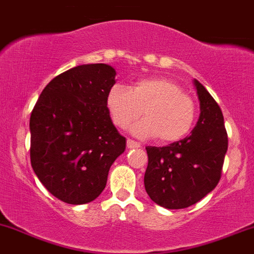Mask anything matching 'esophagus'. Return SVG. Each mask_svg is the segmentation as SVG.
Returning <instances> with one entry per match:
<instances>
[{"label": "esophagus", "instance_id": "esophagus-1", "mask_svg": "<svg viewBox=\"0 0 254 254\" xmlns=\"http://www.w3.org/2000/svg\"><path fill=\"white\" fill-rule=\"evenodd\" d=\"M127 147L129 149H132V148H140L141 147V144L140 143H137V142H135V141H132V140H127Z\"/></svg>", "mask_w": 254, "mask_h": 254}]
</instances>
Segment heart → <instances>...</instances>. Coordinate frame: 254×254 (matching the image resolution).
<instances>
[{"instance_id":"obj_1","label":"heart","mask_w":254,"mask_h":254,"mask_svg":"<svg viewBox=\"0 0 254 254\" xmlns=\"http://www.w3.org/2000/svg\"><path fill=\"white\" fill-rule=\"evenodd\" d=\"M106 107L112 122L127 129L141 114V122L132 125L137 137H158L161 143H174L185 138L196 119V105L182 86L165 77L144 78L130 90L114 84L106 95Z\"/></svg>"}]
</instances>
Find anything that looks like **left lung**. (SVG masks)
I'll use <instances>...</instances> for the list:
<instances>
[{
    "label": "left lung",
    "instance_id": "left-lung-1",
    "mask_svg": "<svg viewBox=\"0 0 254 254\" xmlns=\"http://www.w3.org/2000/svg\"><path fill=\"white\" fill-rule=\"evenodd\" d=\"M193 84L200 116L190 135L165 147H146L144 188L155 204L169 210L189 207L216 188L228 149L221 108L199 80Z\"/></svg>",
    "mask_w": 254,
    "mask_h": 254
}]
</instances>
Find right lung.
Masks as SVG:
<instances>
[{
  "instance_id": "1",
  "label": "right lung",
  "mask_w": 254,
  "mask_h": 254,
  "mask_svg": "<svg viewBox=\"0 0 254 254\" xmlns=\"http://www.w3.org/2000/svg\"><path fill=\"white\" fill-rule=\"evenodd\" d=\"M116 69L86 64L52 79L30 118L31 165L55 197L71 205L95 200L127 140L114 127L106 95Z\"/></svg>"
}]
</instances>
